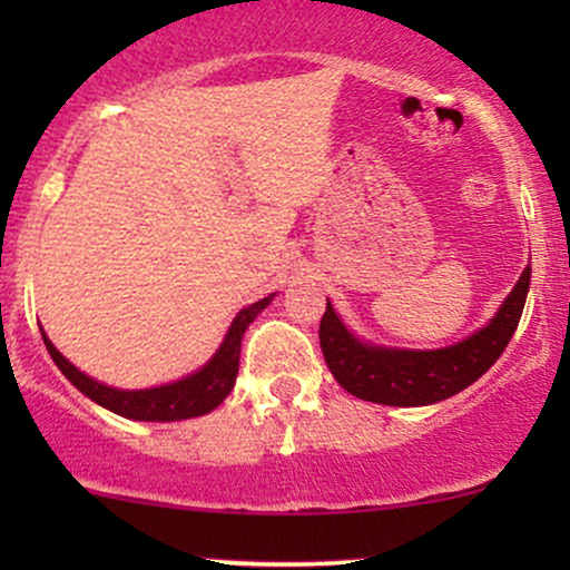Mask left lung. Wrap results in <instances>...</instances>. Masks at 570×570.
<instances>
[{
  "label": "left lung",
  "mask_w": 570,
  "mask_h": 570,
  "mask_svg": "<svg viewBox=\"0 0 570 570\" xmlns=\"http://www.w3.org/2000/svg\"><path fill=\"white\" fill-rule=\"evenodd\" d=\"M528 286H531V267L522 271L520 281L485 330L440 351H389L358 343L326 299V311L318 324L326 367L348 394L364 402L391 404V407H421V404L442 402L493 367L520 324Z\"/></svg>",
  "instance_id": "obj_1"
}]
</instances>
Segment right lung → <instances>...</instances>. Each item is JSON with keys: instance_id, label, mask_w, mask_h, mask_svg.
Masks as SVG:
<instances>
[{"instance_id": "obj_1", "label": "right lung", "mask_w": 570, "mask_h": 570, "mask_svg": "<svg viewBox=\"0 0 570 570\" xmlns=\"http://www.w3.org/2000/svg\"><path fill=\"white\" fill-rule=\"evenodd\" d=\"M271 297L259 299V303L244 307V311L235 316V322L227 332L225 343L219 345V351L214 353L212 362L206 367L195 372V375L185 377V381H176L168 385H158V389L147 391H120L101 385L94 377H88L80 372L75 364H69L61 353L56 351V345L45 337L50 356H53L56 367L69 377L71 385H77V391H82L85 396L94 399L101 407L117 412V415L130 417V421H185V417L206 415L214 407H219L225 402V396L230 394L235 385V375H238V358H240V337H244L246 326L257 318V313L271 303Z\"/></svg>"}]
</instances>
